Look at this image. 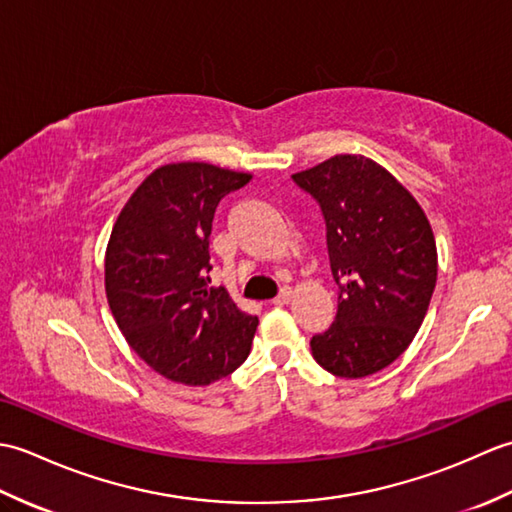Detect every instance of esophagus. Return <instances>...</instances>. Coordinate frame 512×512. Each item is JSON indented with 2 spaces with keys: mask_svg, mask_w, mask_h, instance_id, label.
<instances>
[{
  "mask_svg": "<svg viewBox=\"0 0 512 512\" xmlns=\"http://www.w3.org/2000/svg\"><path fill=\"white\" fill-rule=\"evenodd\" d=\"M290 299H292V290L290 288H284L279 292V295L273 299V303L275 306H286V303H290Z\"/></svg>",
  "mask_w": 512,
  "mask_h": 512,
  "instance_id": "1",
  "label": "esophagus"
}]
</instances>
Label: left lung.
Wrapping results in <instances>:
<instances>
[{
    "label": "left lung",
    "mask_w": 512,
    "mask_h": 512,
    "mask_svg": "<svg viewBox=\"0 0 512 512\" xmlns=\"http://www.w3.org/2000/svg\"><path fill=\"white\" fill-rule=\"evenodd\" d=\"M319 202L339 310L312 336L314 361L341 378L391 365L420 330L438 250L418 200L372 158L339 154L292 176Z\"/></svg>",
    "instance_id": "8db88e82"
}]
</instances>
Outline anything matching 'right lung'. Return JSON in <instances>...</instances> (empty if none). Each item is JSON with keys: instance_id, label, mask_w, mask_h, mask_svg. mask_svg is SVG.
<instances>
[{"instance_id": "obj_1", "label": "right lung", "mask_w": 512, "mask_h": 512, "mask_svg": "<svg viewBox=\"0 0 512 512\" xmlns=\"http://www.w3.org/2000/svg\"><path fill=\"white\" fill-rule=\"evenodd\" d=\"M253 178L171 162L140 182L105 250V295L129 347L173 383L209 385L246 361L259 319L209 288L217 204Z\"/></svg>"}]
</instances>
